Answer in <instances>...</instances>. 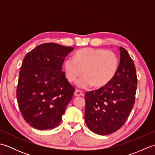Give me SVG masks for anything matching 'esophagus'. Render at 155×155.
I'll list each match as a JSON object with an SVG mask.
<instances>
[{"mask_svg":"<svg viewBox=\"0 0 155 155\" xmlns=\"http://www.w3.org/2000/svg\"><path fill=\"white\" fill-rule=\"evenodd\" d=\"M83 95V93L79 90H76L74 92V96L78 97V96H82Z\"/></svg>","mask_w":155,"mask_h":155,"instance_id":"1","label":"esophagus"}]
</instances>
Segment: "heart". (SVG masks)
Listing matches in <instances>:
<instances>
[{"instance_id": "1", "label": "heart", "mask_w": 155, "mask_h": 155, "mask_svg": "<svg viewBox=\"0 0 155 155\" xmlns=\"http://www.w3.org/2000/svg\"><path fill=\"white\" fill-rule=\"evenodd\" d=\"M118 67V59L114 52L102 48H83L78 50L73 58L64 62V71L67 80L75 83L83 74L78 83L82 88L106 86L113 80Z\"/></svg>"}]
</instances>
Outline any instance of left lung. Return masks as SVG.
I'll return each instance as SVG.
<instances>
[{
	"label": "left lung",
	"mask_w": 155,
	"mask_h": 155,
	"mask_svg": "<svg viewBox=\"0 0 155 155\" xmlns=\"http://www.w3.org/2000/svg\"><path fill=\"white\" fill-rule=\"evenodd\" d=\"M120 63L106 86L87 92L84 119L88 128L100 135L113 133L123 126L132 110L137 87L135 66L126 49L120 47Z\"/></svg>",
	"instance_id": "obj_1"
}]
</instances>
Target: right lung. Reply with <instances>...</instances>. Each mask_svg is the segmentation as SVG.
<instances>
[{"label":"right lung","instance_id":"obj_1","mask_svg":"<svg viewBox=\"0 0 155 155\" xmlns=\"http://www.w3.org/2000/svg\"><path fill=\"white\" fill-rule=\"evenodd\" d=\"M73 50L58 44L45 43L23 59L16 98L23 118L33 128L52 129L61 123L74 92L62 66Z\"/></svg>","mask_w":155,"mask_h":155}]
</instances>
